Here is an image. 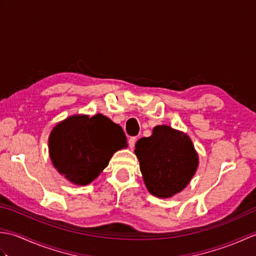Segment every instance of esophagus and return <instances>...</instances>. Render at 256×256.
Wrapping results in <instances>:
<instances>
[{
	"label": "esophagus",
	"mask_w": 256,
	"mask_h": 256,
	"mask_svg": "<svg viewBox=\"0 0 256 256\" xmlns=\"http://www.w3.org/2000/svg\"><path fill=\"white\" fill-rule=\"evenodd\" d=\"M136 140H138V138H135V136L130 138V140H128V145H130V148H134V145H135V143H136Z\"/></svg>",
	"instance_id": "34e87169"
}]
</instances>
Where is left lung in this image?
Segmentation results:
<instances>
[{"mask_svg": "<svg viewBox=\"0 0 256 256\" xmlns=\"http://www.w3.org/2000/svg\"><path fill=\"white\" fill-rule=\"evenodd\" d=\"M135 154L148 192L160 198L182 192L198 166L190 138L167 125H157L152 136L140 138Z\"/></svg>", "mask_w": 256, "mask_h": 256, "instance_id": "8db88e82", "label": "left lung"}]
</instances>
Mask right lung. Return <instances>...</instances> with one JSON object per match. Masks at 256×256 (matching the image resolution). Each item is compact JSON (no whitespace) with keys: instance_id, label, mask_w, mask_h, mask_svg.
<instances>
[{"instance_id":"1","label":"right lung","mask_w":256,"mask_h":256,"mask_svg":"<svg viewBox=\"0 0 256 256\" xmlns=\"http://www.w3.org/2000/svg\"><path fill=\"white\" fill-rule=\"evenodd\" d=\"M126 144L122 128L102 114L74 116L52 131L50 153L59 172L84 186L99 176L112 155Z\"/></svg>"}]
</instances>
